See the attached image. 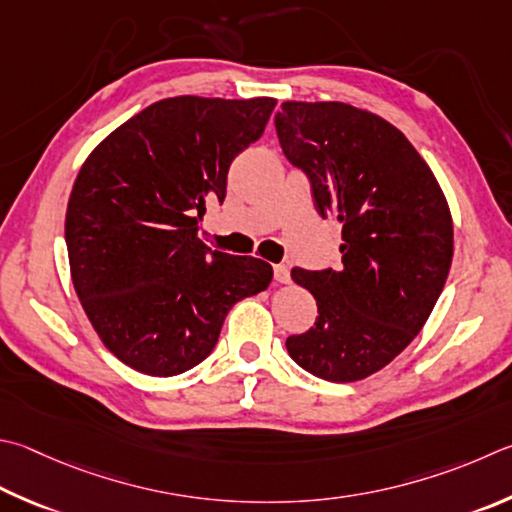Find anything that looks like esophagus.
<instances>
[{
  "label": "esophagus",
  "instance_id": "1",
  "mask_svg": "<svg viewBox=\"0 0 512 512\" xmlns=\"http://www.w3.org/2000/svg\"><path fill=\"white\" fill-rule=\"evenodd\" d=\"M275 280L280 284L291 282V268H288L286 264H277L275 266Z\"/></svg>",
  "mask_w": 512,
  "mask_h": 512
}]
</instances>
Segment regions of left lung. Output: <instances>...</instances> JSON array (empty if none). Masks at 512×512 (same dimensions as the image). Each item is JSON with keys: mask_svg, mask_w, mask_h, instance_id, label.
Returning a JSON list of instances; mask_svg holds the SVG:
<instances>
[{"mask_svg": "<svg viewBox=\"0 0 512 512\" xmlns=\"http://www.w3.org/2000/svg\"><path fill=\"white\" fill-rule=\"evenodd\" d=\"M282 152L311 183L315 210L342 226V264L293 268L318 320L286 340L309 374L353 383L389 365L445 286L454 235L448 201L401 129L345 102H282Z\"/></svg>", "mask_w": 512, "mask_h": 512, "instance_id": "1", "label": "left lung"}]
</instances>
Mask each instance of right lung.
I'll use <instances>...</instances> for the list:
<instances>
[{
  "instance_id": "obj_1",
  "label": "right lung",
  "mask_w": 512,
  "mask_h": 512,
  "mask_svg": "<svg viewBox=\"0 0 512 512\" xmlns=\"http://www.w3.org/2000/svg\"><path fill=\"white\" fill-rule=\"evenodd\" d=\"M275 98L176 96L111 132L73 183L64 239L82 309L114 356L176 376L215 349L228 311L273 280L271 264L208 248L206 203L264 134Z\"/></svg>"
}]
</instances>
